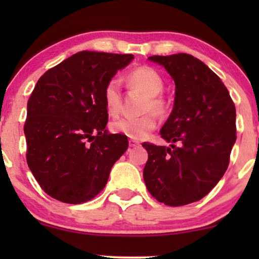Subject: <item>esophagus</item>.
<instances>
[{"label": "esophagus", "instance_id": "1", "mask_svg": "<svg viewBox=\"0 0 259 259\" xmlns=\"http://www.w3.org/2000/svg\"><path fill=\"white\" fill-rule=\"evenodd\" d=\"M139 145H140V142L136 141V140H133V139L129 140V146L130 147H136V146H139Z\"/></svg>", "mask_w": 259, "mask_h": 259}]
</instances>
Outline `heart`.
Listing matches in <instances>:
<instances>
[{"label":"heart","instance_id":"b5f03b06","mask_svg":"<svg viewBox=\"0 0 259 259\" xmlns=\"http://www.w3.org/2000/svg\"><path fill=\"white\" fill-rule=\"evenodd\" d=\"M127 82L134 89L147 95L142 112L146 113L139 118H120L111 124L113 133L121 134L133 140H142L157 126V117L153 113L163 114L167 109V103L160 96L164 89L162 75L148 65H142L127 74ZM103 101L107 112L111 115L119 114L121 109L120 80L113 76L103 88Z\"/></svg>","mask_w":259,"mask_h":259}]
</instances>
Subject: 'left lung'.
I'll return each mask as SVG.
<instances>
[{
	"label": "left lung",
	"instance_id": "1",
	"mask_svg": "<svg viewBox=\"0 0 259 259\" xmlns=\"http://www.w3.org/2000/svg\"><path fill=\"white\" fill-rule=\"evenodd\" d=\"M175 82L174 108L160 130L171 147L144 142V180L171 207L200 201L227 171L236 141V109L228 89L203 62L187 53L151 56ZM178 142L179 145H175Z\"/></svg>",
	"mask_w": 259,
	"mask_h": 259
}]
</instances>
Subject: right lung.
<instances>
[{
	"label": "right lung",
	"instance_id": "1",
	"mask_svg": "<svg viewBox=\"0 0 259 259\" xmlns=\"http://www.w3.org/2000/svg\"><path fill=\"white\" fill-rule=\"evenodd\" d=\"M133 55L81 51L47 70L28 101L26 162L47 195L84 203L105 189L109 171L127 150L108 134L103 88Z\"/></svg>",
	"mask_w": 259,
	"mask_h": 259
}]
</instances>
